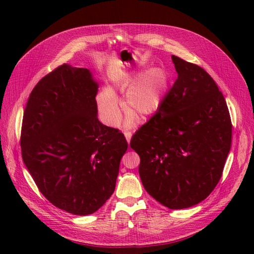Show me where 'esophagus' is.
I'll return each mask as SVG.
<instances>
[{"label":"esophagus","mask_w":254,"mask_h":254,"mask_svg":"<svg viewBox=\"0 0 254 254\" xmlns=\"http://www.w3.org/2000/svg\"><path fill=\"white\" fill-rule=\"evenodd\" d=\"M124 135H125V137H126L127 142L129 143V142H130V140H131V135H132V133L130 132V131H124Z\"/></svg>","instance_id":"esophagus-1"}]
</instances>
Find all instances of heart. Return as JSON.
Here are the masks:
<instances>
[{
  "label": "heart",
  "instance_id": "1",
  "mask_svg": "<svg viewBox=\"0 0 254 254\" xmlns=\"http://www.w3.org/2000/svg\"><path fill=\"white\" fill-rule=\"evenodd\" d=\"M121 90H127L124 108L129 111L125 126L131 127L137 117L146 120L155 115L163 105L171 86L168 73L161 67H153L144 73H122L115 81ZM97 107L106 125L117 126L122 117L119 99L110 88H104L97 95Z\"/></svg>",
  "mask_w": 254,
  "mask_h": 254
}]
</instances>
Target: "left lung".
I'll list each match as a JSON object with an SVG mask.
<instances>
[{"mask_svg": "<svg viewBox=\"0 0 254 254\" xmlns=\"http://www.w3.org/2000/svg\"><path fill=\"white\" fill-rule=\"evenodd\" d=\"M178 73L159 111L132 135L146 191L172 210L193 206L211 194L231 147L225 97L202 67L172 56Z\"/></svg>", "mask_w": 254, "mask_h": 254, "instance_id": "left-lung-1", "label": "left lung"}]
</instances>
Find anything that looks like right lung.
I'll return each mask as SVG.
<instances>
[{
    "mask_svg": "<svg viewBox=\"0 0 254 254\" xmlns=\"http://www.w3.org/2000/svg\"><path fill=\"white\" fill-rule=\"evenodd\" d=\"M98 82L63 64L36 84L23 114L22 159L42 195L74 215H89L113 194L128 143L97 118Z\"/></svg>",
    "mask_w": 254,
    "mask_h": 254,
    "instance_id": "right-lung-1",
    "label": "right lung"
}]
</instances>
